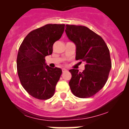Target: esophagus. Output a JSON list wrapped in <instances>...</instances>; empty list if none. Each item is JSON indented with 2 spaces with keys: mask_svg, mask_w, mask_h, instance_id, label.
I'll return each mask as SVG.
<instances>
[{
  "mask_svg": "<svg viewBox=\"0 0 129 129\" xmlns=\"http://www.w3.org/2000/svg\"><path fill=\"white\" fill-rule=\"evenodd\" d=\"M62 72L63 73V72H67V70L66 69H62Z\"/></svg>",
  "mask_w": 129,
  "mask_h": 129,
  "instance_id": "1",
  "label": "esophagus"
}]
</instances>
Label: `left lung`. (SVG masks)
Wrapping results in <instances>:
<instances>
[{"mask_svg":"<svg viewBox=\"0 0 129 129\" xmlns=\"http://www.w3.org/2000/svg\"><path fill=\"white\" fill-rule=\"evenodd\" d=\"M66 33L76 47V59L86 62L82 72L69 70L72 92L81 98L92 96L107 81L112 67L109 48L101 37L86 26L66 25Z\"/></svg>","mask_w":129,"mask_h":129,"instance_id":"8db88e82","label":"left lung"}]
</instances>
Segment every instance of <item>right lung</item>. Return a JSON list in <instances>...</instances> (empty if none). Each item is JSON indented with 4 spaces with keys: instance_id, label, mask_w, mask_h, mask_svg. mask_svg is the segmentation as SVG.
<instances>
[{
    "instance_id": "1",
    "label": "right lung",
    "mask_w": 129,
    "mask_h": 129,
    "mask_svg": "<svg viewBox=\"0 0 129 129\" xmlns=\"http://www.w3.org/2000/svg\"><path fill=\"white\" fill-rule=\"evenodd\" d=\"M64 24H47L29 33L19 47L17 57V73L24 89L38 100H48L54 95L62 74L59 68H51L45 56L53 52V45L61 38Z\"/></svg>"
}]
</instances>
